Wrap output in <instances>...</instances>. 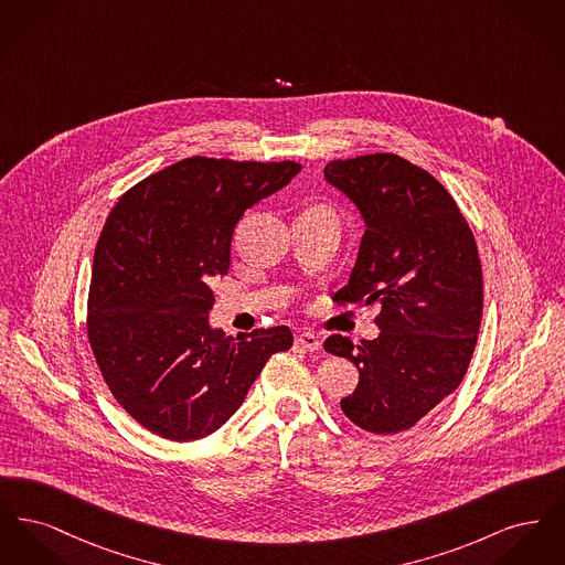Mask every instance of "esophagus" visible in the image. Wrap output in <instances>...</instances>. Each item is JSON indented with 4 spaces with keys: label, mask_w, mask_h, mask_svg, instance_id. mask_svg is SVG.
<instances>
[{
    "label": "esophagus",
    "mask_w": 565,
    "mask_h": 565,
    "mask_svg": "<svg viewBox=\"0 0 565 565\" xmlns=\"http://www.w3.org/2000/svg\"><path fill=\"white\" fill-rule=\"evenodd\" d=\"M295 345L298 350L311 351V353L322 350V341H320V337H316L313 332H302V334H298L295 339Z\"/></svg>",
    "instance_id": "34e87169"
}]
</instances>
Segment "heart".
I'll list each match as a JSON object with an SVG mask.
<instances>
[{"mask_svg":"<svg viewBox=\"0 0 565 565\" xmlns=\"http://www.w3.org/2000/svg\"><path fill=\"white\" fill-rule=\"evenodd\" d=\"M313 212H322V214L334 215V214H332V212H330V210H326V207H316V210H313Z\"/></svg>","mask_w":565,"mask_h":565,"instance_id":"heart-1","label":"heart"}]
</instances>
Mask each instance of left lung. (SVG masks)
Instances as JSON below:
<instances>
[{
	"instance_id": "obj_1",
	"label": "left lung",
	"mask_w": 565,
	"mask_h": 565,
	"mask_svg": "<svg viewBox=\"0 0 565 565\" xmlns=\"http://www.w3.org/2000/svg\"><path fill=\"white\" fill-rule=\"evenodd\" d=\"M364 220L358 258L337 302H379V337L358 348L332 334L323 350L360 371L341 401L373 434L413 428L456 392L483 316V270L475 235L454 196L398 154H366L323 167Z\"/></svg>"
}]
</instances>
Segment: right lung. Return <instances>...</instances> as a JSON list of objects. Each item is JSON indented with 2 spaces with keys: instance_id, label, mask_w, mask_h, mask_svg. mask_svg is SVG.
<instances>
[{
  "instance_id": "1",
  "label": "right lung",
  "mask_w": 565,
  "mask_h": 565,
  "mask_svg": "<svg viewBox=\"0 0 565 565\" xmlns=\"http://www.w3.org/2000/svg\"><path fill=\"white\" fill-rule=\"evenodd\" d=\"M295 161L192 157L141 180L109 212L95 247L88 341L120 406L175 443L210 436L242 406L288 326L226 337L210 326L245 210L292 182Z\"/></svg>"
}]
</instances>
